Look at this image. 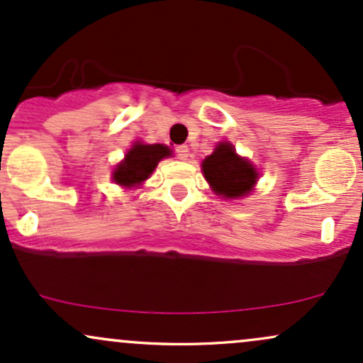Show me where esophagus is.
Listing matches in <instances>:
<instances>
[{"label": "esophagus", "mask_w": 363, "mask_h": 363, "mask_svg": "<svg viewBox=\"0 0 363 363\" xmlns=\"http://www.w3.org/2000/svg\"><path fill=\"white\" fill-rule=\"evenodd\" d=\"M175 153H177L179 160H188V157H189V148H188V146H186V145L177 146V150H175Z\"/></svg>", "instance_id": "1"}]
</instances>
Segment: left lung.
Here are the masks:
<instances>
[{
	"mask_svg": "<svg viewBox=\"0 0 363 363\" xmlns=\"http://www.w3.org/2000/svg\"><path fill=\"white\" fill-rule=\"evenodd\" d=\"M203 174L218 196L241 198L252 191L258 172L245 158L238 157L230 143H220L201 163Z\"/></svg>",
	"mask_w": 363,
	"mask_h": 363,
	"instance_id": "obj_1",
	"label": "left lung"
}]
</instances>
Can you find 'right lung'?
Returning a JSON list of instances; mask_svg holds the SVG:
<instances>
[{
    "label": "right lung",
    "mask_w": 363,
    "mask_h": 363,
    "mask_svg": "<svg viewBox=\"0 0 363 363\" xmlns=\"http://www.w3.org/2000/svg\"><path fill=\"white\" fill-rule=\"evenodd\" d=\"M170 151L163 145H141L136 143L125 155V160L115 169L113 181L121 186H138L153 174L162 158L170 157Z\"/></svg>",
    "instance_id": "obj_1"
}]
</instances>
